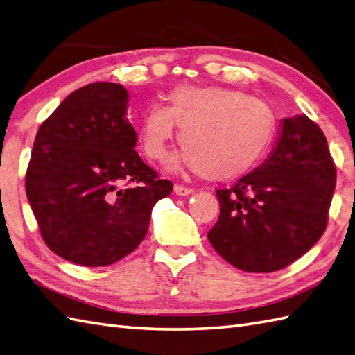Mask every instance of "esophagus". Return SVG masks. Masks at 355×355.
<instances>
[{
  "label": "esophagus",
  "mask_w": 355,
  "mask_h": 355,
  "mask_svg": "<svg viewBox=\"0 0 355 355\" xmlns=\"http://www.w3.org/2000/svg\"><path fill=\"white\" fill-rule=\"evenodd\" d=\"M173 190H175V193H176L178 196H188V194L193 193V188L185 187V185H179V184H176L175 188H173Z\"/></svg>",
  "instance_id": "34e87169"
}]
</instances>
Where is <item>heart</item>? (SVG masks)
<instances>
[{"label": "heart", "mask_w": 355, "mask_h": 355, "mask_svg": "<svg viewBox=\"0 0 355 355\" xmlns=\"http://www.w3.org/2000/svg\"><path fill=\"white\" fill-rule=\"evenodd\" d=\"M176 125L184 152L173 164H191L199 176L211 180L249 171L275 133L273 112L261 100L222 86L179 85L168 92L167 106H148L141 118L138 141L148 159H162Z\"/></svg>", "instance_id": "heart-1"}]
</instances>
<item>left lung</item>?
<instances>
[{
	"instance_id": "left-lung-1",
	"label": "left lung",
	"mask_w": 355,
	"mask_h": 355,
	"mask_svg": "<svg viewBox=\"0 0 355 355\" xmlns=\"http://www.w3.org/2000/svg\"><path fill=\"white\" fill-rule=\"evenodd\" d=\"M336 175L319 125L306 115L284 118L264 164L231 188L216 190L220 216L209 243L240 270L284 269L325 232Z\"/></svg>"
}]
</instances>
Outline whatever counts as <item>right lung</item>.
Wrapping results in <instances>:
<instances>
[{"label": "right lung", "instance_id": "add662e5", "mask_svg": "<svg viewBox=\"0 0 355 355\" xmlns=\"http://www.w3.org/2000/svg\"><path fill=\"white\" fill-rule=\"evenodd\" d=\"M128 91L111 82L78 88L39 128L26 193L54 254L109 266L144 240L155 203L173 184L141 161L125 118Z\"/></svg>", "mask_w": 355, "mask_h": 355}]
</instances>
